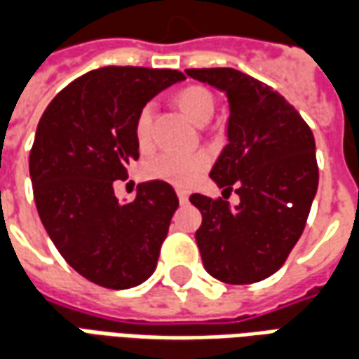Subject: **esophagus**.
Segmentation results:
<instances>
[{
  "label": "esophagus",
  "instance_id": "1",
  "mask_svg": "<svg viewBox=\"0 0 359 359\" xmlns=\"http://www.w3.org/2000/svg\"><path fill=\"white\" fill-rule=\"evenodd\" d=\"M177 196H179V202L180 203H187L188 202V190H184V188H177Z\"/></svg>",
  "mask_w": 359,
  "mask_h": 359
}]
</instances>
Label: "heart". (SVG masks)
<instances>
[{
  "label": "heart",
  "instance_id": "obj_1",
  "mask_svg": "<svg viewBox=\"0 0 359 359\" xmlns=\"http://www.w3.org/2000/svg\"><path fill=\"white\" fill-rule=\"evenodd\" d=\"M177 103L196 125L208 123L213 115V95L202 86H188L180 90ZM154 105L146 103L134 121V136L140 148H148L151 142ZM210 167V156L205 151H159L144 163V175L148 179L163 180L175 187H192L203 171Z\"/></svg>",
  "mask_w": 359,
  "mask_h": 359
}]
</instances>
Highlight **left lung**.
I'll use <instances>...</instances> for the list:
<instances>
[{
    "instance_id": "8db88e82",
    "label": "left lung",
    "mask_w": 359,
    "mask_h": 359,
    "mask_svg": "<svg viewBox=\"0 0 359 359\" xmlns=\"http://www.w3.org/2000/svg\"><path fill=\"white\" fill-rule=\"evenodd\" d=\"M187 74L226 94V146L210 177L241 196L234 208L190 196L202 213L196 242L203 267L229 285H252L280 269L304 233L319 182L316 140L300 113L264 82L226 67Z\"/></svg>"
}]
</instances>
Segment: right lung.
<instances>
[{
  "label": "right lung",
  "instance_id": "1",
  "mask_svg": "<svg viewBox=\"0 0 359 359\" xmlns=\"http://www.w3.org/2000/svg\"><path fill=\"white\" fill-rule=\"evenodd\" d=\"M180 81L171 69L102 67L61 90L38 123L28 159L38 215L67 264L95 285L125 290L156 271L179 198L148 180L123 203L113 182L138 159V111Z\"/></svg>",
  "mask_w": 359,
  "mask_h": 359
}]
</instances>
